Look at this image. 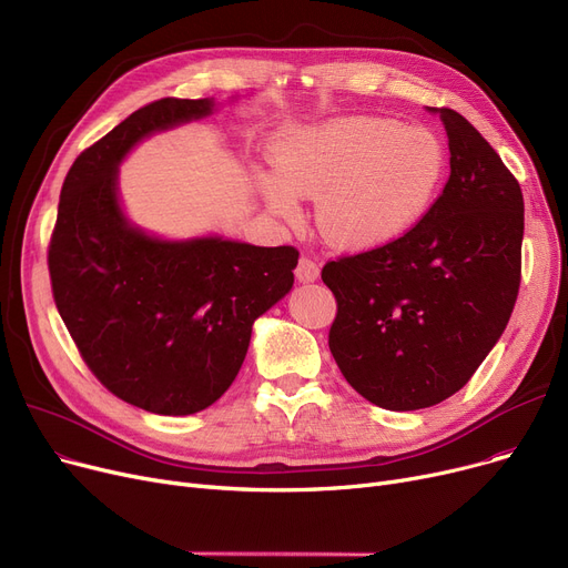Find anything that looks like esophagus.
<instances>
[{"label":"esophagus","instance_id":"34e87169","mask_svg":"<svg viewBox=\"0 0 568 568\" xmlns=\"http://www.w3.org/2000/svg\"><path fill=\"white\" fill-rule=\"evenodd\" d=\"M294 276L300 283H315L320 278V266L313 260L302 257L300 264H296V268H294Z\"/></svg>","mask_w":568,"mask_h":568}]
</instances>
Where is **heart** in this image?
Listing matches in <instances>:
<instances>
[{"instance_id":"heart-1","label":"heart","mask_w":568,"mask_h":568,"mask_svg":"<svg viewBox=\"0 0 568 568\" xmlns=\"http://www.w3.org/2000/svg\"><path fill=\"white\" fill-rule=\"evenodd\" d=\"M272 163L276 174L255 170V186L281 219L296 223V195L315 197L326 242L341 251H371L396 242L428 214L446 154L426 129L354 114L278 133Z\"/></svg>"}]
</instances>
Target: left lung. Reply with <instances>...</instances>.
<instances>
[{"label":"left lung","mask_w":568,"mask_h":568,"mask_svg":"<svg viewBox=\"0 0 568 568\" xmlns=\"http://www.w3.org/2000/svg\"><path fill=\"white\" fill-rule=\"evenodd\" d=\"M452 174L396 242L326 262L338 302L329 349L356 394L409 412L460 392L509 324L520 287L525 202L516 176L463 114L428 108Z\"/></svg>","instance_id":"1"}]
</instances>
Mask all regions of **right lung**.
Wrapping results in <instances>:
<instances>
[{"label": "right lung", "mask_w": 568, "mask_h": 568, "mask_svg": "<svg viewBox=\"0 0 568 568\" xmlns=\"http://www.w3.org/2000/svg\"><path fill=\"white\" fill-rule=\"evenodd\" d=\"M219 105L161 99L84 149L64 179L48 251L57 311L87 366L116 398L165 416L195 414L230 389L255 320L292 290L300 260L292 246L221 234L163 239L126 216L119 165L142 140Z\"/></svg>", "instance_id": "obj_1"}]
</instances>
